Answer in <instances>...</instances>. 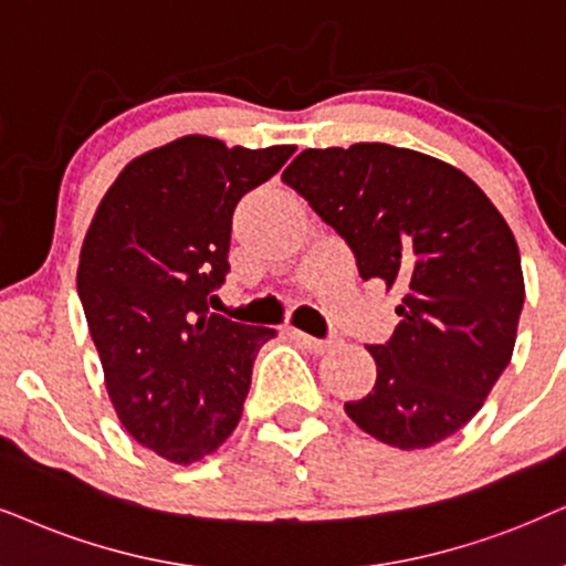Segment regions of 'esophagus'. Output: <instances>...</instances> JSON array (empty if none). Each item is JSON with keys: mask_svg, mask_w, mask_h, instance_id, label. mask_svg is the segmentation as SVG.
Segmentation results:
<instances>
[{"mask_svg": "<svg viewBox=\"0 0 566 566\" xmlns=\"http://www.w3.org/2000/svg\"><path fill=\"white\" fill-rule=\"evenodd\" d=\"M295 339L307 349V353H313V355H324L334 347L332 339H316V336L303 334V332H295Z\"/></svg>", "mask_w": 566, "mask_h": 566, "instance_id": "1", "label": "esophagus"}]
</instances>
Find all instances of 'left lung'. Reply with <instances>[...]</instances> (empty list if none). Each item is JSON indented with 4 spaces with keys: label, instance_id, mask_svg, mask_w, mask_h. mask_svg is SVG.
<instances>
[{
    "label": "left lung",
    "instance_id": "left-lung-1",
    "mask_svg": "<svg viewBox=\"0 0 566 566\" xmlns=\"http://www.w3.org/2000/svg\"><path fill=\"white\" fill-rule=\"evenodd\" d=\"M282 180L332 224L363 279L399 290V324L370 345L376 384L345 412L397 449H428L481 410L510 366L525 279L491 198L452 164L389 143L305 148Z\"/></svg>",
    "mask_w": 566,
    "mask_h": 566
}]
</instances>
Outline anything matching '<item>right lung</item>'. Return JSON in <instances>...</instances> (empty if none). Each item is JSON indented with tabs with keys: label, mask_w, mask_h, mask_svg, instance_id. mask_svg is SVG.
Instances as JSON below:
<instances>
[{
	"label": "right lung",
	"mask_w": 566,
	"mask_h": 566,
	"mask_svg": "<svg viewBox=\"0 0 566 566\" xmlns=\"http://www.w3.org/2000/svg\"><path fill=\"white\" fill-rule=\"evenodd\" d=\"M292 154L182 135L135 156L93 213L77 295L119 423L161 460H203L240 423L253 360L276 328L209 305L230 271L234 206Z\"/></svg>",
	"instance_id": "1"
}]
</instances>
